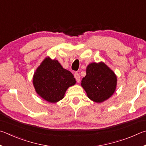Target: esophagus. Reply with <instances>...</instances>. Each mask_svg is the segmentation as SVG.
Segmentation results:
<instances>
[{"mask_svg": "<svg viewBox=\"0 0 146 146\" xmlns=\"http://www.w3.org/2000/svg\"><path fill=\"white\" fill-rule=\"evenodd\" d=\"M74 78L76 79V80L77 81V82H80V76L78 72H75L74 74Z\"/></svg>", "mask_w": 146, "mask_h": 146, "instance_id": "1", "label": "esophagus"}]
</instances>
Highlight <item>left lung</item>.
Listing matches in <instances>:
<instances>
[{"label": "left lung", "mask_w": 146, "mask_h": 146, "mask_svg": "<svg viewBox=\"0 0 146 146\" xmlns=\"http://www.w3.org/2000/svg\"><path fill=\"white\" fill-rule=\"evenodd\" d=\"M116 85L115 74L103 62L90 64L86 68V75L81 81L88 98L96 103H102L110 98Z\"/></svg>", "instance_id": "obj_1"}]
</instances>
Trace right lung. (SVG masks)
I'll return each mask as SVG.
<instances>
[{"label": "right lung", "mask_w": 146, "mask_h": 146, "mask_svg": "<svg viewBox=\"0 0 146 146\" xmlns=\"http://www.w3.org/2000/svg\"><path fill=\"white\" fill-rule=\"evenodd\" d=\"M70 71L64 69L57 60L46 58L36 70L33 85L40 97L50 103L62 99L67 88L76 83Z\"/></svg>", "instance_id": "1"}]
</instances>
